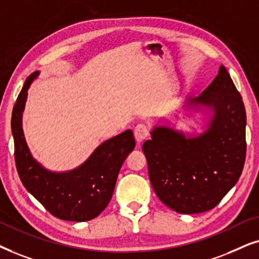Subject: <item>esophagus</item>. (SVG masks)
I'll use <instances>...</instances> for the list:
<instances>
[{
	"label": "esophagus",
	"mask_w": 259,
	"mask_h": 259,
	"mask_svg": "<svg viewBox=\"0 0 259 259\" xmlns=\"http://www.w3.org/2000/svg\"><path fill=\"white\" fill-rule=\"evenodd\" d=\"M134 135H135V140L137 143H142L144 140L147 139L148 135H149V130L148 127L144 125V124H139L134 130Z\"/></svg>",
	"instance_id": "34e87169"
}]
</instances>
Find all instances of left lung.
Instances as JSON below:
<instances>
[{
  "mask_svg": "<svg viewBox=\"0 0 259 259\" xmlns=\"http://www.w3.org/2000/svg\"><path fill=\"white\" fill-rule=\"evenodd\" d=\"M212 112L204 133L191 135L156 125L143 143L150 184L158 199L175 212L214 208L242 174L246 154V112L229 72L218 75L199 97L186 103Z\"/></svg>",
  "mask_w": 259,
  "mask_h": 259,
  "instance_id": "left-lung-1",
  "label": "left lung"
}]
</instances>
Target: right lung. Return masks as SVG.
Instances as JSON below:
<instances>
[{"instance_id":"add662e5","label":"right lung","mask_w":259,"mask_h":259,"mask_svg":"<svg viewBox=\"0 0 259 259\" xmlns=\"http://www.w3.org/2000/svg\"><path fill=\"white\" fill-rule=\"evenodd\" d=\"M39 73L35 71L27 78L13 109L17 173L27 191L51 214L68 222H88L101 214L111 200L120 167L135 148L134 134L126 130L103 142L74 169L64 173L46 169L30 154L22 129L27 91Z\"/></svg>"}]
</instances>
